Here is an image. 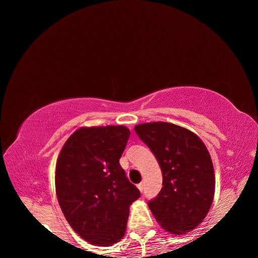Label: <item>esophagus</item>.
Wrapping results in <instances>:
<instances>
[{"instance_id":"34e87169","label":"esophagus","mask_w":258,"mask_h":258,"mask_svg":"<svg viewBox=\"0 0 258 258\" xmlns=\"http://www.w3.org/2000/svg\"><path fill=\"white\" fill-rule=\"evenodd\" d=\"M137 186H138V189H139L140 191H141V192L143 191V183H139V184H138Z\"/></svg>"}]
</instances>
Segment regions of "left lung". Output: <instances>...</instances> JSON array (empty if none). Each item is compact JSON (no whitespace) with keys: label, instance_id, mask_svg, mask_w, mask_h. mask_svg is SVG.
<instances>
[{"label":"left lung","instance_id":"obj_1","mask_svg":"<svg viewBox=\"0 0 258 258\" xmlns=\"http://www.w3.org/2000/svg\"><path fill=\"white\" fill-rule=\"evenodd\" d=\"M139 138L150 148L163 173V187L148 203L167 232L184 234L202 223L215 192L211 155L197 134L166 121L139 124Z\"/></svg>","mask_w":258,"mask_h":258}]
</instances>
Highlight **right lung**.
<instances>
[{"label":"right lung","mask_w":258,"mask_h":258,"mask_svg":"<svg viewBox=\"0 0 258 258\" xmlns=\"http://www.w3.org/2000/svg\"><path fill=\"white\" fill-rule=\"evenodd\" d=\"M128 138L123 125L81 127L56 160L61 211L73 230L95 246H111L124 237L130 206L140 197L119 165Z\"/></svg>","instance_id":"obj_1"}]
</instances>
